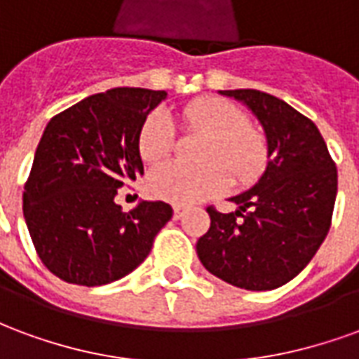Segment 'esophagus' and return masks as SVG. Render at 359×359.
I'll return each instance as SVG.
<instances>
[{
	"instance_id": "1",
	"label": "esophagus",
	"mask_w": 359,
	"mask_h": 359,
	"mask_svg": "<svg viewBox=\"0 0 359 359\" xmlns=\"http://www.w3.org/2000/svg\"><path fill=\"white\" fill-rule=\"evenodd\" d=\"M182 215H184V210L177 205V208L172 210V219H180V217H182Z\"/></svg>"
}]
</instances>
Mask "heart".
<instances>
[{
  "instance_id": "1",
  "label": "heart",
  "mask_w": 359,
  "mask_h": 359,
  "mask_svg": "<svg viewBox=\"0 0 359 359\" xmlns=\"http://www.w3.org/2000/svg\"><path fill=\"white\" fill-rule=\"evenodd\" d=\"M187 126L208 134L200 148L203 163H165L151 171L148 188L151 194L190 205L221 194L229 187V175L236 184H250L265 165V140L256 128L244 125V115L233 103L221 97L198 100L184 111ZM175 148V125L169 113H149L138 134V151L146 163L163 161Z\"/></svg>"
}]
</instances>
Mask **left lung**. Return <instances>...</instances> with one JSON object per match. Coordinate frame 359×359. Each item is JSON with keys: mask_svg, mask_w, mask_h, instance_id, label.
Wrapping results in <instances>:
<instances>
[{"mask_svg": "<svg viewBox=\"0 0 359 359\" xmlns=\"http://www.w3.org/2000/svg\"><path fill=\"white\" fill-rule=\"evenodd\" d=\"M246 105L267 140L257 182L229 198L231 213L208 210L211 226L196 244L211 275L246 290H273L292 280L329 233L337 167L308 117L259 90H219Z\"/></svg>", "mask_w": 359, "mask_h": 359, "instance_id": "8db88e82", "label": "left lung"}]
</instances>
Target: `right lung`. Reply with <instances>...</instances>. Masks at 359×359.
I'll return each instance as SVG.
<instances>
[{
	"label": "right lung",
	"mask_w": 359,
	"mask_h": 359,
	"mask_svg": "<svg viewBox=\"0 0 359 359\" xmlns=\"http://www.w3.org/2000/svg\"><path fill=\"white\" fill-rule=\"evenodd\" d=\"M165 90L113 88L51 118L34 154L22 211L42 264L67 283L102 286L148 257L172 217L165 202L125 213L117 190L144 175L138 134Z\"/></svg>",
	"instance_id": "1"
}]
</instances>
